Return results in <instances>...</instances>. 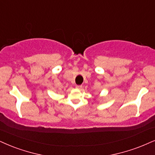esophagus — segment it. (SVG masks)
Listing matches in <instances>:
<instances>
[{
    "mask_svg": "<svg viewBox=\"0 0 155 155\" xmlns=\"http://www.w3.org/2000/svg\"><path fill=\"white\" fill-rule=\"evenodd\" d=\"M82 87H83L82 85H76V88H77V89H81Z\"/></svg>",
    "mask_w": 155,
    "mask_h": 155,
    "instance_id": "esophagus-1",
    "label": "esophagus"
}]
</instances>
